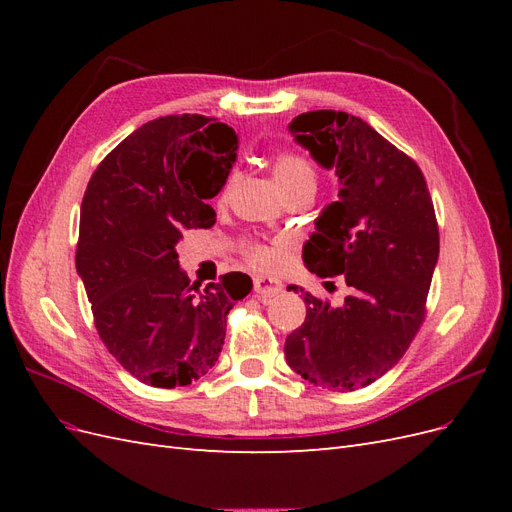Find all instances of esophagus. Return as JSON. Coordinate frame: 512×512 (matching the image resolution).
<instances>
[{
	"mask_svg": "<svg viewBox=\"0 0 512 512\" xmlns=\"http://www.w3.org/2000/svg\"><path fill=\"white\" fill-rule=\"evenodd\" d=\"M282 290H284L282 282L275 280V277H267V275L254 277V292L260 299H271V297H275V294H280Z\"/></svg>",
	"mask_w": 512,
	"mask_h": 512,
	"instance_id": "1",
	"label": "esophagus"
}]
</instances>
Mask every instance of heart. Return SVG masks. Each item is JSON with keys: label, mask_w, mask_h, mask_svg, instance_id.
I'll return each mask as SVG.
<instances>
[{"label": "heart", "mask_w": 512, "mask_h": 512, "mask_svg": "<svg viewBox=\"0 0 512 512\" xmlns=\"http://www.w3.org/2000/svg\"><path fill=\"white\" fill-rule=\"evenodd\" d=\"M271 170H273V177H275L277 185H280L284 194H288L294 188H305V185L316 190V168L305 156H301V153H292V151L280 153V156H275ZM235 185H237V170H232V173L226 177V181L222 183L218 196H215L218 205L228 203L232 196V190H235ZM241 252L247 258V262H250V265L256 269H271L277 260L275 250H271V247L262 245V243H254V241H243Z\"/></svg>", "instance_id": "1"}]
</instances>
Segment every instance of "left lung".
<instances>
[{"mask_svg": "<svg viewBox=\"0 0 512 512\" xmlns=\"http://www.w3.org/2000/svg\"><path fill=\"white\" fill-rule=\"evenodd\" d=\"M288 128L342 185L303 262L318 277L344 275L350 294L335 307L305 292V322L284 354L320 389L356 391L393 369L421 329L440 254L436 211L418 164L361 117L312 111Z\"/></svg>", "mask_w": 512, "mask_h": 512, "instance_id": "1", "label": "left lung"}]
</instances>
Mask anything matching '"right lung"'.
Segmentation results:
<instances>
[{
	"mask_svg": "<svg viewBox=\"0 0 512 512\" xmlns=\"http://www.w3.org/2000/svg\"><path fill=\"white\" fill-rule=\"evenodd\" d=\"M237 147L235 130L218 119L168 115L123 138L87 183L76 271L106 350L156 389L207 374L228 312L252 290L243 273L200 290L175 250L185 228L215 224L207 200L220 192Z\"/></svg>",
	"mask_w": 512,
	"mask_h": 512,
	"instance_id": "add662e5",
	"label": "right lung"
}]
</instances>
